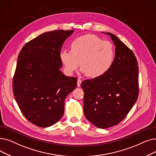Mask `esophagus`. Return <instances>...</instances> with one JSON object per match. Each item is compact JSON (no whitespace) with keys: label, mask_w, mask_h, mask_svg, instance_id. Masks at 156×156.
<instances>
[{"label":"esophagus","mask_w":156,"mask_h":156,"mask_svg":"<svg viewBox=\"0 0 156 156\" xmlns=\"http://www.w3.org/2000/svg\"><path fill=\"white\" fill-rule=\"evenodd\" d=\"M81 83H82V80H80V79H78V82H77V86L78 87H80L81 86Z\"/></svg>","instance_id":"34e87169"}]
</instances>
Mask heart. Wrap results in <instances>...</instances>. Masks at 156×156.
Returning a JSON list of instances; mask_svg holds the SVG:
<instances>
[{"instance_id":"b5f03b06","label":"heart","mask_w":156,"mask_h":156,"mask_svg":"<svg viewBox=\"0 0 156 156\" xmlns=\"http://www.w3.org/2000/svg\"><path fill=\"white\" fill-rule=\"evenodd\" d=\"M71 50H62L59 58L64 71L72 75L81 66V72L98 78L107 73L115 58L113 45L96 36L87 34L74 39L70 44Z\"/></svg>"}]
</instances>
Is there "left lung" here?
Returning a JSON list of instances; mask_svg holds the SVG:
<instances>
[{"label":"left lung","instance_id":"8db88e82","mask_svg":"<svg viewBox=\"0 0 156 156\" xmlns=\"http://www.w3.org/2000/svg\"><path fill=\"white\" fill-rule=\"evenodd\" d=\"M104 33V32H103ZM110 36L115 46L111 69L103 76L85 80L83 110L95 126L106 129L118 124L136 103L138 96V67L133 52L116 36Z\"/></svg>","mask_w":156,"mask_h":156}]
</instances>
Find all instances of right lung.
I'll list each match as a JSON object with an SVG mask.
<instances>
[{
    "label": "right lung",
    "instance_id": "add662e5",
    "mask_svg": "<svg viewBox=\"0 0 156 156\" xmlns=\"http://www.w3.org/2000/svg\"><path fill=\"white\" fill-rule=\"evenodd\" d=\"M74 30L46 32L26 43L18 57L12 90L16 102L31 123L50 127L63 116L66 96L77 78L60 71L59 52Z\"/></svg>",
    "mask_w": 156,
    "mask_h": 156
}]
</instances>
